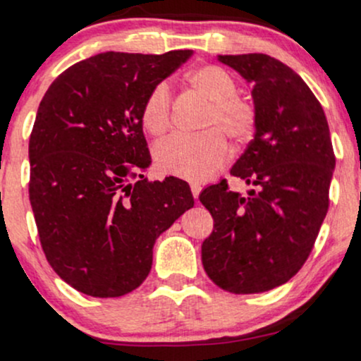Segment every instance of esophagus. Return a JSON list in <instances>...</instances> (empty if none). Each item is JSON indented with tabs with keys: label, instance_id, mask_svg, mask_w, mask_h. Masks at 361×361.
<instances>
[{
	"label": "esophagus",
	"instance_id": "obj_1",
	"mask_svg": "<svg viewBox=\"0 0 361 361\" xmlns=\"http://www.w3.org/2000/svg\"><path fill=\"white\" fill-rule=\"evenodd\" d=\"M200 190H202L200 185H192V193H193L195 198H198V195H200Z\"/></svg>",
	"mask_w": 361,
	"mask_h": 361
}]
</instances>
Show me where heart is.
Segmentation results:
<instances>
[{
	"instance_id": "b5f03b06",
	"label": "heart",
	"mask_w": 361,
	"mask_h": 361,
	"mask_svg": "<svg viewBox=\"0 0 361 361\" xmlns=\"http://www.w3.org/2000/svg\"><path fill=\"white\" fill-rule=\"evenodd\" d=\"M186 82L209 100L204 127L214 126L200 135H171L154 147L156 166L164 175L202 183L215 175L229 157V146L224 135L234 142H246L256 128V110L238 97V82L219 66H198L186 73ZM142 123L152 135H161L171 123V91L159 82L149 91L142 105Z\"/></svg>"
}]
</instances>
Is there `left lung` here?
Here are the masks:
<instances>
[{"instance_id": "obj_1", "label": "left lung", "mask_w": 361, "mask_h": 361, "mask_svg": "<svg viewBox=\"0 0 361 361\" xmlns=\"http://www.w3.org/2000/svg\"><path fill=\"white\" fill-rule=\"evenodd\" d=\"M252 85L255 139L226 181L207 186L200 202L214 231L202 244V263L217 287L259 293L280 287L309 258L329 207L334 159L321 103L295 71L267 54L217 56Z\"/></svg>"}]
</instances>
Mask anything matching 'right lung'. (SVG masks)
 <instances>
[{"instance_id": "obj_1", "label": "right lung", "mask_w": 361, "mask_h": 361, "mask_svg": "<svg viewBox=\"0 0 361 361\" xmlns=\"http://www.w3.org/2000/svg\"><path fill=\"white\" fill-rule=\"evenodd\" d=\"M192 54L102 52L45 91L28 142V193L45 258L78 292L105 299L137 288L156 239L195 204L180 178L142 175L151 166L144 102Z\"/></svg>"}]
</instances>
